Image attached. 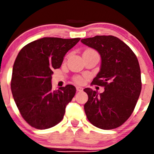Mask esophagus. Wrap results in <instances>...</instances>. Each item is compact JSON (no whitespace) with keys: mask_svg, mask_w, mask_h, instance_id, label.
I'll return each mask as SVG.
<instances>
[{"mask_svg":"<svg viewBox=\"0 0 154 154\" xmlns=\"http://www.w3.org/2000/svg\"><path fill=\"white\" fill-rule=\"evenodd\" d=\"M76 90H77V91H83V88H82V87L77 86L76 87Z\"/></svg>","mask_w":154,"mask_h":154,"instance_id":"1","label":"esophagus"}]
</instances>
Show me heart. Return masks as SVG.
Returning a JSON list of instances; mask_svg holds the SVG:
<instances>
[{
    "mask_svg": "<svg viewBox=\"0 0 154 154\" xmlns=\"http://www.w3.org/2000/svg\"><path fill=\"white\" fill-rule=\"evenodd\" d=\"M92 51V50H88V51ZM73 80H74V82L77 84H83L85 81V78L83 76H80V75H77V76H75V78H74Z\"/></svg>",
    "mask_w": 154,
    "mask_h": 154,
    "instance_id": "obj_1",
    "label": "heart"
}]
</instances>
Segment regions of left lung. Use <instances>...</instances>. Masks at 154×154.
<instances>
[{"label":"left lung","mask_w":154,"mask_h":154,"mask_svg":"<svg viewBox=\"0 0 154 154\" xmlns=\"http://www.w3.org/2000/svg\"><path fill=\"white\" fill-rule=\"evenodd\" d=\"M81 42L100 54V70L92 84L105 89L100 94L91 88L84 89L88 96L84 106L87 118L100 129L117 128L132 115L141 93L138 59L128 45L116 36H96Z\"/></svg>","instance_id":"8db88e82"}]
</instances>
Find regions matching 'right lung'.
Returning <instances> with one entry per match:
<instances>
[{
  "label": "right lung",
  "instance_id": "obj_1",
  "mask_svg": "<svg viewBox=\"0 0 154 154\" xmlns=\"http://www.w3.org/2000/svg\"><path fill=\"white\" fill-rule=\"evenodd\" d=\"M79 40L80 38L44 37L30 42L19 51L13 65L11 91L22 118L31 127L48 129L63 119L66 105L76 89L67 85L53 91L51 75Z\"/></svg>",
  "mask_w": 154,
  "mask_h": 154
}]
</instances>
